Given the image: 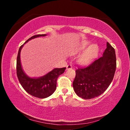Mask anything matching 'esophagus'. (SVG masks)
<instances>
[{
	"instance_id": "esophagus-1",
	"label": "esophagus",
	"mask_w": 130,
	"mask_h": 130,
	"mask_svg": "<svg viewBox=\"0 0 130 130\" xmlns=\"http://www.w3.org/2000/svg\"><path fill=\"white\" fill-rule=\"evenodd\" d=\"M72 65L69 64V65H67V70H68V69H72Z\"/></svg>"
}]
</instances>
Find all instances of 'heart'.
Segmentation results:
<instances>
[{"instance_id": "obj_1", "label": "heart", "mask_w": 130, "mask_h": 130, "mask_svg": "<svg viewBox=\"0 0 130 130\" xmlns=\"http://www.w3.org/2000/svg\"><path fill=\"white\" fill-rule=\"evenodd\" d=\"M89 45V43L87 41L83 42L81 43L80 46L77 50V52L83 51L87 49ZM99 52V48L98 46L93 45L90 46L88 49L85 50L84 53L81 55L78 59V62L81 64H87L93 61L98 56Z\"/></svg>"}]
</instances>
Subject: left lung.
<instances>
[{
    "label": "left lung",
    "mask_w": 130,
    "mask_h": 130,
    "mask_svg": "<svg viewBox=\"0 0 130 130\" xmlns=\"http://www.w3.org/2000/svg\"><path fill=\"white\" fill-rule=\"evenodd\" d=\"M116 68L115 49L107 42L103 56L96 59L87 67H79L76 70V77L73 83L74 92L84 99L100 96L111 83Z\"/></svg>",
    "instance_id": "left-lung-1"
}]
</instances>
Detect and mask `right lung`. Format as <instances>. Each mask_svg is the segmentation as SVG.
Segmentation results:
<instances>
[{
    "label": "right lung",
    "instance_id": "obj_1",
    "mask_svg": "<svg viewBox=\"0 0 130 130\" xmlns=\"http://www.w3.org/2000/svg\"><path fill=\"white\" fill-rule=\"evenodd\" d=\"M45 36L46 34L35 35L27 39L25 43L32 38ZM23 46L19 47L17 59V75L19 83L23 89L31 96L40 99L47 98L54 93L56 89L57 78L65 72L66 68H55L45 76L38 78L28 77L24 73L21 67L20 53Z\"/></svg>",
    "mask_w": 130,
    "mask_h": 130
}]
</instances>
